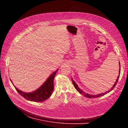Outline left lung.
Here are the masks:
<instances>
[{
    "label": "left lung",
    "instance_id": "8db88e82",
    "mask_svg": "<svg viewBox=\"0 0 128 128\" xmlns=\"http://www.w3.org/2000/svg\"><path fill=\"white\" fill-rule=\"evenodd\" d=\"M119 75L118 76V77H117V79H116V82H115L114 84L113 85V86H112V87H111V88L110 89V90H109L108 91L106 92H104V93L99 94H94H94H87V93H86L85 92H84L83 90H81V89L78 87V86L77 85V84H76V83H75V82L73 80V79H72V83H73V85H74V87H75V88L76 89V90H77V91L80 94H83L84 96L87 97V98H96L100 97V96H103L105 95L106 94L108 93V92H110L111 91H112V90L114 88V87H115L116 85L117 84V82H118V79H119V76H120V70H120V62H119Z\"/></svg>",
    "mask_w": 128,
    "mask_h": 128
}]
</instances>
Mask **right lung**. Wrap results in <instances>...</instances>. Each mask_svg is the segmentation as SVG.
<instances>
[{
	"instance_id": "right-lung-1",
	"label": "right lung",
	"mask_w": 128,
	"mask_h": 128,
	"mask_svg": "<svg viewBox=\"0 0 128 128\" xmlns=\"http://www.w3.org/2000/svg\"><path fill=\"white\" fill-rule=\"evenodd\" d=\"M58 70V69L56 70L52 73L45 82L34 91L26 92L20 91L15 86V87L18 94L26 100L34 102H42L49 98L53 92L54 90V79ZM11 81L12 83L11 80Z\"/></svg>"
}]
</instances>
